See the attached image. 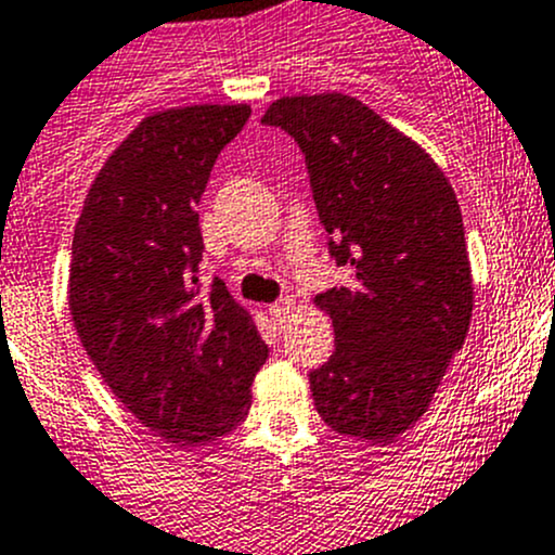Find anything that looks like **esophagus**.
<instances>
[{
    "label": "esophagus",
    "instance_id": "34e87169",
    "mask_svg": "<svg viewBox=\"0 0 555 555\" xmlns=\"http://www.w3.org/2000/svg\"><path fill=\"white\" fill-rule=\"evenodd\" d=\"M293 311H295L293 295H287V298H282L276 306H273V317H276L279 324H287L289 317H293Z\"/></svg>",
    "mask_w": 555,
    "mask_h": 555
}]
</instances>
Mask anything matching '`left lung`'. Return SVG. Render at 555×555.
<instances>
[{
  "mask_svg": "<svg viewBox=\"0 0 555 555\" xmlns=\"http://www.w3.org/2000/svg\"><path fill=\"white\" fill-rule=\"evenodd\" d=\"M262 122L300 144L330 255L354 268L313 298L335 330L313 405L335 433L389 443L424 416L473 319L456 193L422 144L346 93L276 99Z\"/></svg>",
  "mask_w": 555,
  "mask_h": 555,
  "instance_id": "8db88e82",
  "label": "left lung"
}]
</instances>
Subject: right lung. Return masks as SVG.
Listing matches in <instances>:
<instances>
[{
  "label": "right lung",
  "instance_id": "obj_1",
  "mask_svg": "<svg viewBox=\"0 0 555 555\" xmlns=\"http://www.w3.org/2000/svg\"><path fill=\"white\" fill-rule=\"evenodd\" d=\"M249 104L153 112L88 188L69 262V313L112 395L158 438L195 446L233 433L268 357L222 279L198 293V206Z\"/></svg>",
  "mask_w": 555,
  "mask_h": 555
}]
</instances>
